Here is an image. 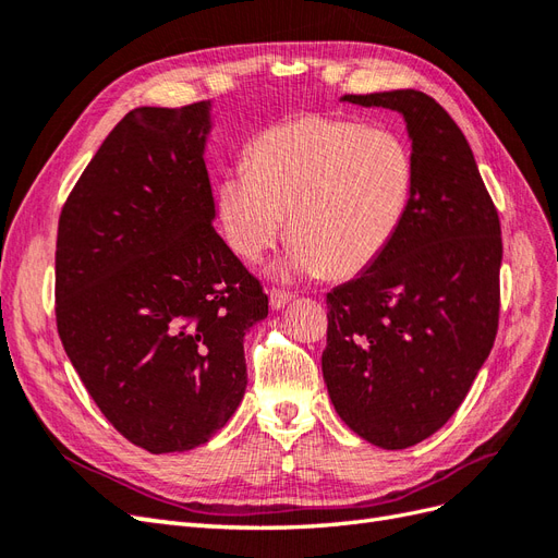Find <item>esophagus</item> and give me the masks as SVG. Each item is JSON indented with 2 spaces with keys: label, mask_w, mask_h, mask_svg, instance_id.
Wrapping results in <instances>:
<instances>
[{
  "label": "esophagus",
  "mask_w": 558,
  "mask_h": 558,
  "mask_svg": "<svg viewBox=\"0 0 558 558\" xmlns=\"http://www.w3.org/2000/svg\"><path fill=\"white\" fill-rule=\"evenodd\" d=\"M293 300V293H289V291H272L269 293V307L272 310H283L286 305H289V302Z\"/></svg>",
  "instance_id": "esophagus-1"
}]
</instances>
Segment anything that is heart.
Instances as JSON below:
<instances>
[{
    "instance_id": "b5f03b06",
    "label": "heart",
    "mask_w": 558,
    "mask_h": 558,
    "mask_svg": "<svg viewBox=\"0 0 558 558\" xmlns=\"http://www.w3.org/2000/svg\"><path fill=\"white\" fill-rule=\"evenodd\" d=\"M244 170L221 179L216 216L226 244L258 260L283 234V275L351 277L393 242L414 195V158L398 134L349 118L298 113L265 128Z\"/></svg>"
}]
</instances>
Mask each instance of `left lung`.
Segmentation results:
<instances>
[{"instance_id": "obj_1", "label": "left lung", "mask_w": 558, "mask_h": 558, "mask_svg": "<svg viewBox=\"0 0 558 558\" xmlns=\"http://www.w3.org/2000/svg\"><path fill=\"white\" fill-rule=\"evenodd\" d=\"M398 111L414 195L393 242L326 298L320 369L344 424L381 449L440 430L492 353L500 310V221L461 128L418 90L344 95Z\"/></svg>"}]
</instances>
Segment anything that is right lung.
<instances>
[{
  "mask_svg": "<svg viewBox=\"0 0 558 558\" xmlns=\"http://www.w3.org/2000/svg\"><path fill=\"white\" fill-rule=\"evenodd\" d=\"M211 102L132 109L58 223L62 347L109 424L150 453L209 442L246 391L260 281L214 230Z\"/></svg>",
  "mask_w": 558,
  "mask_h": 558,
  "instance_id": "add662e5",
  "label": "right lung"
}]
</instances>
